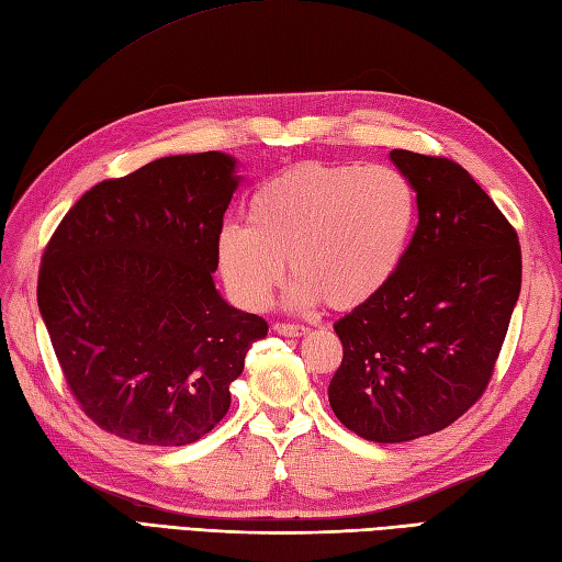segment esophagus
Returning a JSON list of instances; mask_svg holds the SVG:
<instances>
[{"label":"esophagus","instance_id":"obj_1","mask_svg":"<svg viewBox=\"0 0 562 562\" xmlns=\"http://www.w3.org/2000/svg\"><path fill=\"white\" fill-rule=\"evenodd\" d=\"M272 330L282 337H302L308 333V328H304V325H294V323H276L272 325Z\"/></svg>","mask_w":562,"mask_h":562}]
</instances>
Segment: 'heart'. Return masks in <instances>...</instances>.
<instances>
[{
  "mask_svg": "<svg viewBox=\"0 0 562 562\" xmlns=\"http://www.w3.org/2000/svg\"><path fill=\"white\" fill-rule=\"evenodd\" d=\"M416 217V191L395 167L296 165L251 193L246 225L220 227V278L241 306L266 308L290 260L294 306L357 308L395 278Z\"/></svg>",
  "mask_w": 562,
  "mask_h": 562,
  "instance_id": "heart-1",
  "label": "heart"
}]
</instances>
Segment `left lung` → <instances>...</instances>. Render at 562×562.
Segmentation results:
<instances>
[{"mask_svg":"<svg viewBox=\"0 0 562 562\" xmlns=\"http://www.w3.org/2000/svg\"><path fill=\"white\" fill-rule=\"evenodd\" d=\"M419 225L395 278L335 323L342 363L328 400L373 442L450 426L484 393L521 286L517 232L458 162L393 150Z\"/></svg>","mask_w":562,"mask_h":562,"instance_id":"left-lung-1","label":"left lung"}]
</instances>
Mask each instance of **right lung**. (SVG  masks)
<instances>
[{
    "label": "right lung",
    "mask_w": 562,
    "mask_h": 562,
    "mask_svg": "<svg viewBox=\"0 0 562 562\" xmlns=\"http://www.w3.org/2000/svg\"><path fill=\"white\" fill-rule=\"evenodd\" d=\"M227 153L169 155L100 181L43 254L37 306L76 402L138 446L199 440L268 323L215 290V241L237 191Z\"/></svg>",
    "instance_id": "right-lung-1"
}]
</instances>
